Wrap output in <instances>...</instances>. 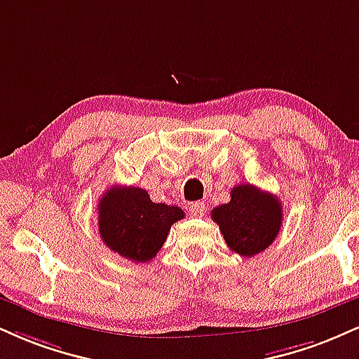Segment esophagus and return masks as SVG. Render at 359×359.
<instances>
[{
  "instance_id": "34e87169",
  "label": "esophagus",
  "mask_w": 359,
  "mask_h": 359,
  "mask_svg": "<svg viewBox=\"0 0 359 359\" xmlns=\"http://www.w3.org/2000/svg\"><path fill=\"white\" fill-rule=\"evenodd\" d=\"M189 214L192 215V217H204L205 214V204L204 202H192L191 207H189Z\"/></svg>"
}]
</instances>
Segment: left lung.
<instances>
[{
  "instance_id": "1",
  "label": "left lung",
  "mask_w": 359,
  "mask_h": 359,
  "mask_svg": "<svg viewBox=\"0 0 359 359\" xmlns=\"http://www.w3.org/2000/svg\"><path fill=\"white\" fill-rule=\"evenodd\" d=\"M229 249L244 257H252L269 248L283 224V205L273 194L250 184L236 185L231 202L212 209Z\"/></svg>"
}]
</instances>
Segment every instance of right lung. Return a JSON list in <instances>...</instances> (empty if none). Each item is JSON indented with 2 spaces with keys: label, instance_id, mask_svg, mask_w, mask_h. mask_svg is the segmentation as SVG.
I'll use <instances>...</instances> for the list:
<instances>
[{
  "label": "right lung",
  "instance_id": "add662e5",
  "mask_svg": "<svg viewBox=\"0 0 359 359\" xmlns=\"http://www.w3.org/2000/svg\"><path fill=\"white\" fill-rule=\"evenodd\" d=\"M177 205L157 204L138 187H114L98 202V231L109 249L133 262L157 256L172 224L184 219Z\"/></svg>",
  "mask_w": 359,
  "mask_h": 359
}]
</instances>
